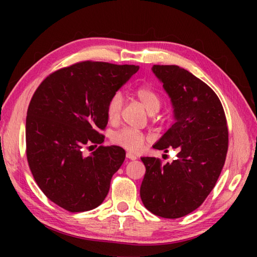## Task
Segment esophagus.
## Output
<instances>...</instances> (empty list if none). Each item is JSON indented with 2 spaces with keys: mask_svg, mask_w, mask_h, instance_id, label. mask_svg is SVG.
<instances>
[{
  "mask_svg": "<svg viewBox=\"0 0 257 257\" xmlns=\"http://www.w3.org/2000/svg\"><path fill=\"white\" fill-rule=\"evenodd\" d=\"M127 158H128L129 160H136L137 156L135 155V154H133V153H127Z\"/></svg>",
  "mask_w": 257,
  "mask_h": 257,
  "instance_id": "esophagus-1",
  "label": "esophagus"
}]
</instances>
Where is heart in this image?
<instances>
[{
	"label": "heart",
	"instance_id": "b5f03b06",
	"mask_svg": "<svg viewBox=\"0 0 257 257\" xmlns=\"http://www.w3.org/2000/svg\"><path fill=\"white\" fill-rule=\"evenodd\" d=\"M134 95L150 113H155L160 110L162 99L154 87L149 85L138 86L134 90ZM121 108H122V96L120 93L113 94L106 104V116L110 122H115L119 120ZM147 139L149 138L144 133L133 128L120 129L111 137L113 144L123 147L124 150L134 152V153L139 152L144 147Z\"/></svg>",
	"mask_w": 257,
	"mask_h": 257
}]
</instances>
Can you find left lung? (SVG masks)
Returning <instances> with one entry per match:
<instances>
[{"label":"left lung","mask_w":257,"mask_h":257,"mask_svg":"<svg viewBox=\"0 0 257 257\" xmlns=\"http://www.w3.org/2000/svg\"><path fill=\"white\" fill-rule=\"evenodd\" d=\"M175 107L176 122L153 146L178 152L171 163L142 158L141 198L153 214L178 219L196 210L214 188L225 162L229 133L224 110L210 86L178 66L154 64Z\"/></svg>","instance_id":"8db88e82"}]
</instances>
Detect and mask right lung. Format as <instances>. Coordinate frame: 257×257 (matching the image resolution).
Returning a JSON list of instances; mask_svg holds the SVG:
<instances>
[{
    "instance_id": "add662e5",
    "label": "right lung",
    "mask_w": 257,
    "mask_h": 257,
    "mask_svg": "<svg viewBox=\"0 0 257 257\" xmlns=\"http://www.w3.org/2000/svg\"><path fill=\"white\" fill-rule=\"evenodd\" d=\"M139 67L81 61L50 73L35 90L26 120V155L45 196L71 213L102 204L125 158L103 146L106 104ZM93 145L88 157L82 152Z\"/></svg>"
}]
</instances>
